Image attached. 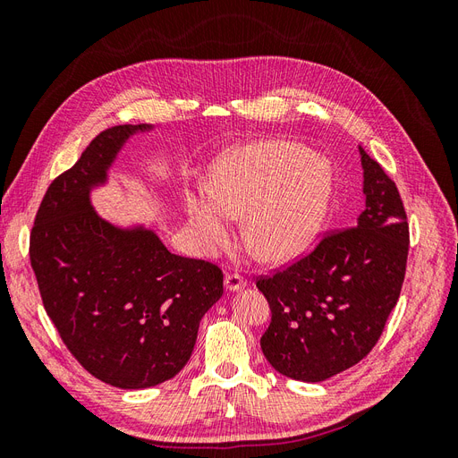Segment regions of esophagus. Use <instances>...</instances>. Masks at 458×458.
<instances>
[{"mask_svg": "<svg viewBox=\"0 0 458 458\" xmlns=\"http://www.w3.org/2000/svg\"><path fill=\"white\" fill-rule=\"evenodd\" d=\"M244 286H246V281L242 279L241 275H237V273L225 275V288L229 290V293H234V290H241Z\"/></svg>", "mask_w": 458, "mask_h": 458, "instance_id": "esophagus-1", "label": "esophagus"}]
</instances>
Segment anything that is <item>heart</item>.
<instances>
[{"mask_svg":"<svg viewBox=\"0 0 458 458\" xmlns=\"http://www.w3.org/2000/svg\"><path fill=\"white\" fill-rule=\"evenodd\" d=\"M335 170L293 141H256L221 155L208 191H189L187 224L208 252L227 246L233 219H244V239L263 261L283 263L308 252L323 231Z\"/></svg>","mask_w":458,"mask_h":458,"instance_id":"heart-1","label":"heart"}]
</instances>
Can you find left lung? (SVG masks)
<instances>
[{"label": "left lung", "instance_id": "obj_1", "mask_svg": "<svg viewBox=\"0 0 458 458\" xmlns=\"http://www.w3.org/2000/svg\"><path fill=\"white\" fill-rule=\"evenodd\" d=\"M359 152L365 208L355 225L328 233L313 252L256 283L271 310L261 352L288 378L321 382L357 365L399 300L409 254L407 214L382 165L363 147Z\"/></svg>", "mask_w": 458, "mask_h": 458}]
</instances>
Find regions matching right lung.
Returning a JSON list of instances; mask_svg holds the SVG:
<instances>
[{"mask_svg": "<svg viewBox=\"0 0 458 458\" xmlns=\"http://www.w3.org/2000/svg\"><path fill=\"white\" fill-rule=\"evenodd\" d=\"M148 123L99 133L53 179L30 234L44 308L64 345L95 378L141 390L174 378L197 342L200 318L224 294V273L172 254L141 225L116 227L93 210L120 148Z\"/></svg>", "mask_w": 458, "mask_h": 458, "instance_id": "obj_1", "label": "right lung"}]
</instances>
